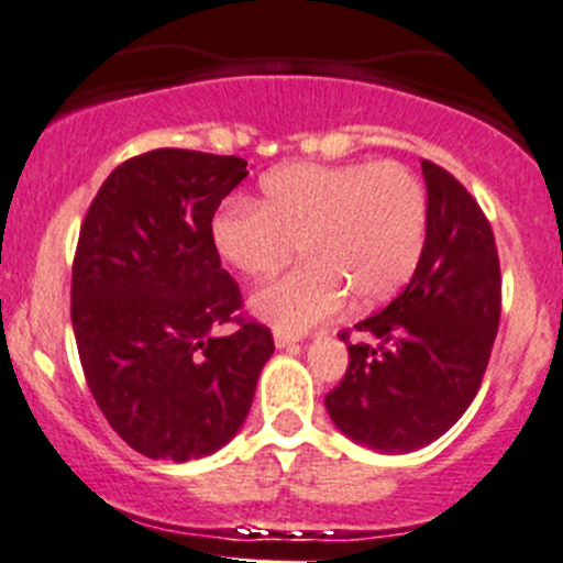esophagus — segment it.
I'll return each instance as SVG.
<instances>
[{
  "mask_svg": "<svg viewBox=\"0 0 563 563\" xmlns=\"http://www.w3.org/2000/svg\"><path fill=\"white\" fill-rule=\"evenodd\" d=\"M297 336H294V334H286V331H275V345L277 347H280V351H283V347H291V345H297Z\"/></svg>",
  "mask_w": 563,
  "mask_h": 563,
  "instance_id": "1",
  "label": "esophagus"
}]
</instances>
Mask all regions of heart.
<instances>
[{"mask_svg":"<svg viewBox=\"0 0 563 563\" xmlns=\"http://www.w3.org/2000/svg\"><path fill=\"white\" fill-rule=\"evenodd\" d=\"M221 262L242 277L280 269L299 245L305 264L251 297V312L301 334L353 305H386L410 283L426 245V194L396 162L286 164L262 177L256 210L229 205L210 223Z\"/></svg>","mask_w":563,"mask_h":563,"instance_id":"b5f03b06","label":"heart"}]
</instances>
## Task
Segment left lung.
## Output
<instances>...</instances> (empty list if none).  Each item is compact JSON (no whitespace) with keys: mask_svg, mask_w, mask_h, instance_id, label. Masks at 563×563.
<instances>
[{"mask_svg":"<svg viewBox=\"0 0 563 563\" xmlns=\"http://www.w3.org/2000/svg\"><path fill=\"white\" fill-rule=\"evenodd\" d=\"M426 245L388 307L356 323L375 342L347 345V372L327 394L336 429L380 453L440 440L481 388L501 312L494 232L448 169L423 162ZM347 340V331H342Z\"/></svg>","mask_w":563,"mask_h":563,"instance_id":"left-lung-1","label":"left lung"}]
</instances>
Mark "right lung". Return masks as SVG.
<instances>
[{"mask_svg": "<svg viewBox=\"0 0 563 563\" xmlns=\"http://www.w3.org/2000/svg\"><path fill=\"white\" fill-rule=\"evenodd\" d=\"M236 156L158 147L110 173L80 227L73 329L86 383L129 448L158 461L216 453L245 423L272 331L242 321L210 240ZM241 329L216 338L211 329Z\"/></svg>", "mask_w": 563, "mask_h": 563, "instance_id": "1", "label": "right lung"}]
</instances>
